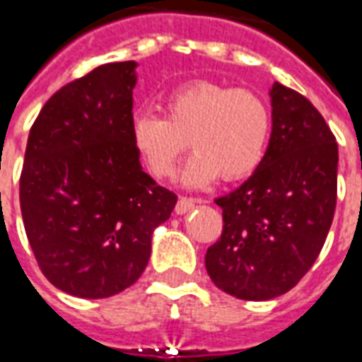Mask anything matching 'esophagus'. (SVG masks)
I'll return each instance as SVG.
<instances>
[{"label": "esophagus", "instance_id": "esophagus-1", "mask_svg": "<svg viewBox=\"0 0 362 362\" xmlns=\"http://www.w3.org/2000/svg\"><path fill=\"white\" fill-rule=\"evenodd\" d=\"M195 203H197V199H194V197H180L174 211H176L178 215H184V213H188V211H192V209L195 207Z\"/></svg>", "mask_w": 362, "mask_h": 362}]
</instances>
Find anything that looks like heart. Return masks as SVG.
I'll use <instances>...</instances> for the list:
<instances>
[{"label": "heart", "mask_w": 362, "mask_h": 362, "mask_svg": "<svg viewBox=\"0 0 362 362\" xmlns=\"http://www.w3.org/2000/svg\"><path fill=\"white\" fill-rule=\"evenodd\" d=\"M165 117L134 113V151L155 178H170L189 144L197 149L182 170L186 186H207L222 174L242 180L263 163L272 130L269 103L247 88L194 80L163 98Z\"/></svg>", "instance_id": "obj_1"}]
</instances>
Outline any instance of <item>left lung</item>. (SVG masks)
I'll return each instance as SVG.
<instances>
[{"label": "left lung", "mask_w": 362, "mask_h": 362, "mask_svg": "<svg viewBox=\"0 0 362 362\" xmlns=\"http://www.w3.org/2000/svg\"><path fill=\"white\" fill-rule=\"evenodd\" d=\"M272 132L263 163L222 209V234L205 269L216 288L245 301L290 291L317 261L338 195V144L309 99L270 90Z\"/></svg>", "instance_id": "1"}]
</instances>
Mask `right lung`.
Returning a JSON list of instances; mask_svg holds the SVG:
<instances>
[{
    "label": "right lung",
    "instance_id": "right-lung-1",
    "mask_svg": "<svg viewBox=\"0 0 362 362\" xmlns=\"http://www.w3.org/2000/svg\"><path fill=\"white\" fill-rule=\"evenodd\" d=\"M136 61L107 63L55 92L34 120L21 213L40 270L71 296L101 299L146 270L176 194L144 173L130 140Z\"/></svg>",
    "mask_w": 362,
    "mask_h": 362
}]
</instances>
